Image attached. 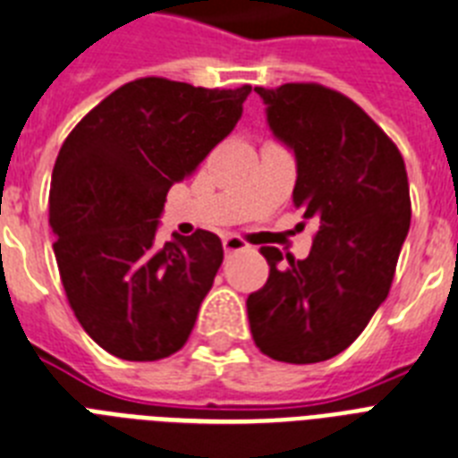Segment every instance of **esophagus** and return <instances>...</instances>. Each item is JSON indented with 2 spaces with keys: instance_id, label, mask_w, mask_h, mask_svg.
Masks as SVG:
<instances>
[{
  "instance_id": "1",
  "label": "esophagus",
  "mask_w": 458,
  "mask_h": 458,
  "mask_svg": "<svg viewBox=\"0 0 458 458\" xmlns=\"http://www.w3.org/2000/svg\"><path fill=\"white\" fill-rule=\"evenodd\" d=\"M222 248H225L226 255H232V252H241V250H250V245L245 243L243 238H238V236L222 238Z\"/></svg>"
}]
</instances>
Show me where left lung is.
<instances>
[{"mask_svg":"<svg viewBox=\"0 0 458 458\" xmlns=\"http://www.w3.org/2000/svg\"><path fill=\"white\" fill-rule=\"evenodd\" d=\"M267 123L297 161L293 203L318 225L306 259L264 245L269 278L248 297L257 349L320 362L356 342L391 288L410 232L405 161L356 102L318 84L255 86Z\"/></svg>","mask_w":458,"mask_h":458,"instance_id":"1","label":"left lung"}]
</instances>
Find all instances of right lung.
Listing matches in <instances>:
<instances>
[{
    "instance_id": "1",
    "label": "right lung",
    "mask_w": 458,
    "mask_h": 458,
    "mask_svg": "<svg viewBox=\"0 0 458 458\" xmlns=\"http://www.w3.org/2000/svg\"><path fill=\"white\" fill-rule=\"evenodd\" d=\"M248 93L138 79L60 147L48 194L60 281L81 327L121 360H161L191 335L225 252L203 229L158 243V217L168 189L232 133Z\"/></svg>"
}]
</instances>
